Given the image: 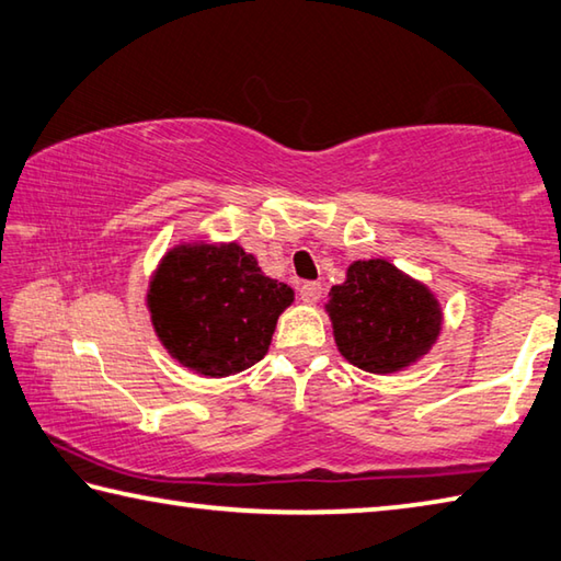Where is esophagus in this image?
<instances>
[{
  "label": "esophagus",
  "mask_w": 561,
  "mask_h": 561,
  "mask_svg": "<svg viewBox=\"0 0 561 561\" xmlns=\"http://www.w3.org/2000/svg\"><path fill=\"white\" fill-rule=\"evenodd\" d=\"M321 294H323V289H321L319 282H304L301 287H299V299H301L304 304L319 301Z\"/></svg>",
  "instance_id": "1"
}]
</instances>
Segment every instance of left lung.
Listing matches in <instances>:
<instances>
[{
  "label": "left lung",
  "mask_w": 561,
  "mask_h": 561,
  "mask_svg": "<svg viewBox=\"0 0 561 561\" xmlns=\"http://www.w3.org/2000/svg\"><path fill=\"white\" fill-rule=\"evenodd\" d=\"M329 316L343 358L368 373H394L432 348L442 331L439 304L424 284L390 262L348 267V279L329 294Z\"/></svg>",
  "instance_id": "obj_1"
}]
</instances>
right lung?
<instances>
[{"label": "right lung", "instance_id": "add662e5", "mask_svg": "<svg viewBox=\"0 0 561 561\" xmlns=\"http://www.w3.org/2000/svg\"><path fill=\"white\" fill-rule=\"evenodd\" d=\"M294 291L264 277L236 242L181 245L161 260L147 304L157 335L174 358L210 378L260 363Z\"/></svg>", "mask_w": 561, "mask_h": 561}]
</instances>
